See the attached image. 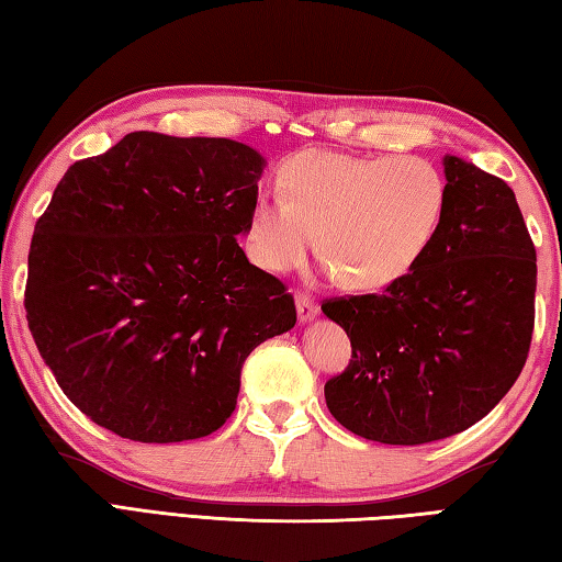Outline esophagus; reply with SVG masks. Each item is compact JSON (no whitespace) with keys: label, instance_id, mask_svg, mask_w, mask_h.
I'll list each match as a JSON object with an SVG mask.
<instances>
[{"label":"esophagus","instance_id":"34e87169","mask_svg":"<svg viewBox=\"0 0 562 562\" xmlns=\"http://www.w3.org/2000/svg\"><path fill=\"white\" fill-rule=\"evenodd\" d=\"M295 308H299V321H313V317L321 313V308H317V303L313 295L308 293H299L295 295Z\"/></svg>","mask_w":562,"mask_h":562}]
</instances>
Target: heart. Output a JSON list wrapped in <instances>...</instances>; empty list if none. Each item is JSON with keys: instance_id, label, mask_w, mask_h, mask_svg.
I'll list each match as a JSON object with an SVG mask.
<instances>
[{"instance_id": "heart-1", "label": "heart", "mask_w": 562, "mask_h": 562, "mask_svg": "<svg viewBox=\"0 0 562 562\" xmlns=\"http://www.w3.org/2000/svg\"><path fill=\"white\" fill-rule=\"evenodd\" d=\"M279 188L281 198L251 207L249 257L271 273L291 271L321 235V251L364 291L404 279L446 210L438 168L413 156L303 151L283 164Z\"/></svg>"}]
</instances>
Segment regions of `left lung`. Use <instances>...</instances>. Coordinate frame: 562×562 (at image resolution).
<instances>
[{"instance_id": "obj_1", "label": "left lung", "mask_w": 562, "mask_h": 562, "mask_svg": "<svg viewBox=\"0 0 562 562\" xmlns=\"http://www.w3.org/2000/svg\"><path fill=\"white\" fill-rule=\"evenodd\" d=\"M446 210L404 279L323 301L352 342L327 379L337 423L386 446H423L482 420L521 374L536 321V247L514 190L446 156Z\"/></svg>"}]
</instances>
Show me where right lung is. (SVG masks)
<instances>
[{"label":"right lung","mask_w":562,"mask_h":562,"mask_svg":"<svg viewBox=\"0 0 562 562\" xmlns=\"http://www.w3.org/2000/svg\"><path fill=\"white\" fill-rule=\"evenodd\" d=\"M261 166L232 139L132 132L60 178L31 239L24 308L92 423L136 442L205 438L235 411L251 349L295 325L285 283L237 241Z\"/></svg>","instance_id":"right-lung-1"}]
</instances>
